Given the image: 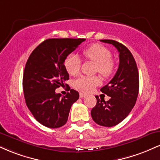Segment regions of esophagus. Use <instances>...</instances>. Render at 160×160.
<instances>
[{"mask_svg": "<svg viewBox=\"0 0 160 160\" xmlns=\"http://www.w3.org/2000/svg\"><path fill=\"white\" fill-rule=\"evenodd\" d=\"M86 96H87V95H86V93L80 92V98H85Z\"/></svg>", "mask_w": 160, "mask_h": 160, "instance_id": "obj_1", "label": "esophagus"}]
</instances>
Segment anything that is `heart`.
<instances>
[{
  "mask_svg": "<svg viewBox=\"0 0 160 160\" xmlns=\"http://www.w3.org/2000/svg\"><path fill=\"white\" fill-rule=\"evenodd\" d=\"M82 55L86 59L90 60L96 65L95 71L104 78H108L114 71L115 63L111 58V52L104 46L94 43L83 49ZM64 65L69 74H78L80 71V59L77 55L71 53L65 58ZM100 78L97 76H82L74 81V87L82 92H90L95 86L100 84Z\"/></svg>",
  "mask_w": 160,
  "mask_h": 160,
  "instance_id": "1",
  "label": "heart"
}]
</instances>
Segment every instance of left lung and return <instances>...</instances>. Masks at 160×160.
<instances>
[{
    "mask_svg": "<svg viewBox=\"0 0 160 160\" xmlns=\"http://www.w3.org/2000/svg\"><path fill=\"white\" fill-rule=\"evenodd\" d=\"M117 49L120 64L114 77L101 89L111 97L105 102L98 96L96 105L92 109V120L100 126L112 127L120 123L135 106L139 90V76L136 62L131 52L123 44L113 40H101Z\"/></svg>",
    "mask_w": 160,
    "mask_h": 160,
    "instance_id": "obj_1",
    "label": "left lung"
}]
</instances>
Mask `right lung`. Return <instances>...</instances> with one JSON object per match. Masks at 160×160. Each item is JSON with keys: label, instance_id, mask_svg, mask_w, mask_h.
<instances>
[{"label": "right lung", "instance_id": "right-lung-1", "mask_svg": "<svg viewBox=\"0 0 160 160\" xmlns=\"http://www.w3.org/2000/svg\"><path fill=\"white\" fill-rule=\"evenodd\" d=\"M84 38H51L42 42L31 53L25 67L22 86L25 103L40 124L59 128L68 121L70 109L79 98L71 89L65 96L56 89L69 79L64 62Z\"/></svg>", "mask_w": 160, "mask_h": 160}]
</instances>
